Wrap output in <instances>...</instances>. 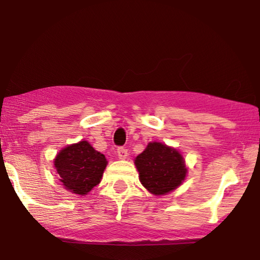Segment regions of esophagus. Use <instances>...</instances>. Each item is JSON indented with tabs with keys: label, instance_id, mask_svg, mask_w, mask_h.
Returning <instances> with one entry per match:
<instances>
[{
	"label": "esophagus",
	"instance_id": "obj_1",
	"mask_svg": "<svg viewBox=\"0 0 260 260\" xmlns=\"http://www.w3.org/2000/svg\"><path fill=\"white\" fill-rule=\"evenodd\" d=\"M117 155L119 159H125L127 157V150L125 148H123V146H119L117 149Z\"/></svg>",
	"mask_w": 260,
	"mask_h": 260
}]
</instances>
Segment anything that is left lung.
<instances>
[{
  "label": "left lung",
  "mask_w": 260,
  "mask_h": 260,
  "mask_svg": "<svg viewBox=\"0 0 260 260\" xmlns=\"http://www.w3.org/2000/svg\"><path fill=\"white\" fill-rule=\"evenodd\" d=\"M139 180L153 194H165L178 187L185 178L187 169L177 150L161 143H149L135 159Z\"/></svg>",
  "instance_id": "1"
}]
</instances>
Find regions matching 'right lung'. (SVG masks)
Returning a JSON list of instances; mask_svg holds the SVG:
<instances>
[{"instance_id":"add662e5","label":"right lung","mask_w":260,"mask_h":260,"mask_svg":"<svg viewBox=\"0 0 260 260\" xmlns=\"http://www.w3.org/2000/svg\"><path fill=\"white\" fill-rule=\"evenodd\" d=\"M108 161L86 141L68 145L55 158V168L67 190L86 194L100 184Z\"/></svg>"}]
</instances>
